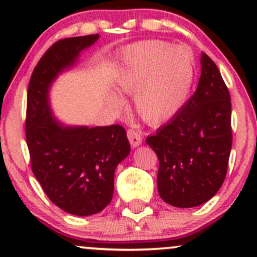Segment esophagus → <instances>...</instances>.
Instances as JSON below:
<instances>
[{"label":"esophagus","mask_w":257,"mask_h":257,"mask_svg":"<svg viewBox=\"0 0 257 257\" xmlns=\"http://www.w3.org/2000/svg\"><path fill=\"white\" fill-rule=\"evenodd\" d=\"M126 135H128L129 143H131L132 147H138L139 145H141V143H143V137H141V134L137 131V129H129V131L126 132Z\"/></svg>","instance_id":"obj_1"}]
</instances>
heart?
Here are the masks:
<instances>
[{"mask_svg": "<svg viewBox=\"0 0 257 257\" xmlns=\"http://www.w3.org/2000/svg\"><path fill=\"white\" fill-rule=\"evenodd\" d=\"M194 75L196 63L187 47L145 41L132 44L124 51L117 87L122 93H135V110L141 119L149 124H161L184 107ZM108 102L114 108L124 105L118 94H111Z\"/></svg>", "mask_w": 257, "mask_h": 257, "instance_id": "1", "label": "heart"}]
</instances>
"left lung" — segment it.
Wrapping results in <instances>:
<instances>
[{"instance_id":"1","label":"left lung","mask_w":257,"mask_h":257,"mask_svg":"<svg viewBox=\"0 0 257 257\" xmlns=\"http://www.w3.org/2000/svg\"><path fill=\"white\" fill-rule=\"evenodd\" d=\"M200 66L193 95L169 123L146 139L159 161V196L176 208H193L213 198L226 178L231 153L229 91L205 53Z\"/></svg>"}]
</instances>
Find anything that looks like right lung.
Wrapping results in <instances>:
<instances>
[{"instance_id": "obj_1", "label": "right lung", "mask_w": 257, "mask_h": 257, "mask_svg": "<svg viewBox=\"0 0 257 257\" xmlns=\"http://www.w3.org/2000/svg\"><path fill=\"white\" fill-rule=\"evenodd\" d=\"M99 35L55 42L32 72L26 105V144L32 173L52 203L66 213L89 216L113 194L114 170L131 152L123 126L64 125L49 106V88Z\"/></svg>"}]
</instances>
